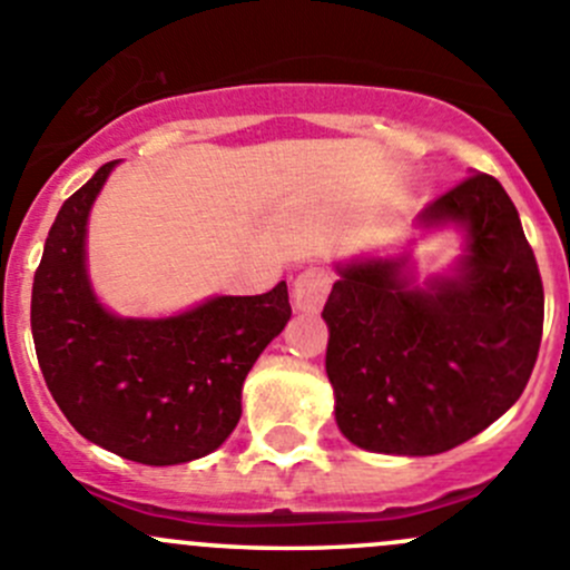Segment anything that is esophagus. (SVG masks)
<instances>
[{"mask_svg": "<svg viewBox=\"0 0 570 570\" xmlns=\"http://www.w3.org/2000/svg\"><path fill=\"white\" fill-rule=\"evenodd\" d=\"M331 284L333 275L325 267H306L295 278V286H292L295 306L301 312H317L322 303H325L327 292H331Z\"/></svg>", "mask_w": 570, "mask_h": 570, "instance_id": "34e87169", "label": "esophagus"}]
</instances>
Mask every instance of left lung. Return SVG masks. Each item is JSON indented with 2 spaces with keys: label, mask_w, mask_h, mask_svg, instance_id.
<instances>
[{
  "label": "left lung",
  "mask_w": 570,
  "mask_h": 570,
  "mask_svg": "<svg viewBox=\"0 0 570 570\" xmlns=\"http://www.w3.org/2000/svg\"><path fill=\"white\" fill-rule=\"evenodd\" d=\"M455 223V275L413 284L407 258L338 264L327 295L325 370L344 439L386 455H439L497 422L543 336V281L502 184L471 174L419 215Z\"/></svg>",
  "instance_id": "obj_1"
}]
</instances>
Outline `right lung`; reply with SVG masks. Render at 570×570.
Masks as SVG:
<instances>
[{"label": "right lung", "instance_id": "add662e5", "mask_svg": "<svg viewBox=\"0 0 570 570\" xmlns=\"http://www.w3.org/2000/svg\"><path fill=\"white\" fill-rule=\"evenodd\" d=\"M107 163L57 212L32 284L43 381L79 435L126 461L176 465L215 452L243 416V383L292 317L289 292L212 297L165 320L109 314L85 267Z\"/></svg>", "mask_w": 570, "mask_h": 570}]
</instances>
